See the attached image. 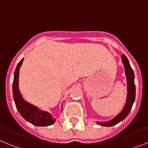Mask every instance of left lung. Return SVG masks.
I'll list each match as a JSON object with an SVG mask.
<instances>
[{
  "label": "left lung",
  "mask_w": 148,
  "mask_h": 148,
  "mask_svg": "<svg viewBox=\"0 0 148 148\" xmlns=\"http://www.w3.org/2000/svg\"><path fill=\"white\" fill-rule=\"evenodd\" d=\"M121 61H122L123 65L125 66V75L127 78V95L126 102H125V106L123 108L122 110L119 113L117 116H116L113 119L111 120L105 122H101V121H96L98 125H101L104 127H111L113 125H116L119 122L121 121L122 120L126 118L127 115L130 113V110L132 108L133 102L135 101L136 97V86L134 83V73H133V69L130 65L129 61L127 58L126 56L123 54L121 56Z\"/></svg>",
  "instance_id": "left-lung-1"
}]
</instances>
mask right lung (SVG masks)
<instances>
[{
	"mask_svg": "<svg viewBox=\"0 0 148 148\" xmlns=\"http://www.w3.org/2000/svg\"><path fill=\"white\" fill-rule=\"evenodd\" d=\"M23 61V58L18 63L14 73V80L12 84L13 98L15 106L21 116L26 121L33 125L38 127H45L53 125L56 122V119L47 111L40 110L36 106L29 104L22 97L18 87L19 70ZM62 111V110H61Z\"/></svg>",
	"mask_w": 148,
	"mask_h": 148,
	"instance_id": "obj_1",
	"label": "right lung"
}]
</instances>
